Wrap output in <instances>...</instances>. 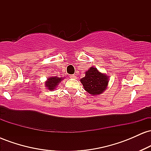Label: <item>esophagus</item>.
Returning a JSON list of instances; mask_svg holds the SVG:
<instances>
[{
	"label": "esophagus",
	"mask_w": 151,
	"mask_h": 151,
	"mask_svg": "<svg viewBox=\"0 0 151 151\" xmlns=\"http://www.w3.org/2000/svg\"><path fill=\"white\" fill-rule=\"evenodd\" d=\"M70 77H71V78H74V79H75V78L77 77H76L75 74H70Z\"/></svg>",
	"instance_id": "34e87169"
}]
</instances>
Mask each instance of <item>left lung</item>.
<instances>
[{
  "label": "left lung",
  "instance_id": "1",
  "mask_svg": "<svg viewBox=\"0 0 151 151\" xmlns=\"http://www.w3.org/2000/svg\"><path fill=\"white\" fill-rule=\"evenodd\" d=\"M80 81L88 93L91 95H97L106 89L109 78L105 74L100 73L96 68L91 67L86 72L85 77Z\"/></svg>",
  "mask_w": 151,
  "mask_h": 151
}]
</instances>
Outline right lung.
Returning a JSON list of instances; mask_svg holds the SVG:
<instances>
[{
	"label": "right lung",
	"mask_w": 151,
	"mask_h": 151,
	"mask_svg": "<svg viewBox=\"0 0 151 151\" xmlns=\"http://www.w3.org/2000/svg\"><path fill=\"white\" fill-rule=\"evenodd\" d=\"M62 77H50L47 79V82L45 83V86L47 87V89H49L50 90L55 89V87H56L59 83L60 82V81L62 80Z\"/></svg>",
	"instance_id": "obj_1"
}]
</instances>
